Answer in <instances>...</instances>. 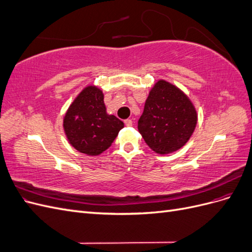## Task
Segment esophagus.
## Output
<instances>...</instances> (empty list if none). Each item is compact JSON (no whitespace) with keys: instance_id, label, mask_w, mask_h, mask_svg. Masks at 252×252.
<instances>
[{"instance_id":"esophagus-1","label":"esophagus","mask_w":252,"mask_h":252,"mask_svg":"<svg viewBox=\"0 0 252 252\" xmlns=\"http://www.w3.org/2000/svg\"><path fill=\"white\" fill-rule=\"evenodd\" d=\"M124 123H125V125H126V126L130 127V126H132L133 122H132V120H130V119H127V120H125V121H124Z\"/></svg>"}]
</instances>
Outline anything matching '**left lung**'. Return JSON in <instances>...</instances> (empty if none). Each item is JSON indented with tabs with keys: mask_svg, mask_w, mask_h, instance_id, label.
<instances>
[{
	"mask_svg": "<svg viewBox=\"0 0 252 252\" xmlns=\"http://www.w3.org/2000/svg\"><path fill=\"white\" fill-rule=\"evenodd\" d=\"M196 121V111L188 96L161 80L149 93L138 129L152 150L166 155L184 146Z\"/></svg>",
	"mask_w": 252,
	"mask_h": 252,
	"instance_id": "1",
	"label": "left lung"
}]
</instances>
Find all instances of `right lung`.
Listing matches in <instances>:
<instances>
[{"label":"right lung","instance_id":"right-lung-1","mask_svg":"<svg viewBox=\"0 0 252 252\" xmlns=\"http://www.w3.org/2000/svg\"><path fill=\"white\" fill-rule=\"evenodd\" d=\"M123 127V122L106 113L103 93L94 86L82 91L64 118L68 141L88 156H98L108 149Z\"/></svg>","mask_w":252,"mask_h":252}]
</instances>
